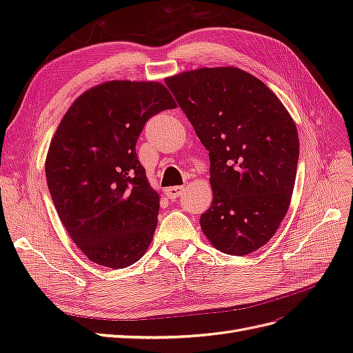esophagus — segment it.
<instances>
[{"label":"esophagus","mask_w":353,"mask_h":353,"mask_svg":"<svg viewBox=\"0 0 353 353\" xmlns=\"http://www.w3.org/2000/svg\"><path fill=\"white\" fill-rule=\"evenodd\" d=\"M183 191H184V187H183V185L169 187V188H166V190H165V194H166V197H168V199L174 200V199H176V197H179L181 194H183Z\"/></svg>","instance_id":"obj_1"}]
</instances>
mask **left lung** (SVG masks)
<instances>
[{
    "label": "left lung",
    "mask_w": 353,
    "mask_h": 353,
    "mask_svg": "<svg viewBox=\"0 0 353 353\" xmlns=\"http://www.w3.org/2000/svg\"><path fill=\"white\" fill-rule=\"evenodd\" d=\"M209 150L212 206L200 227L213 248L244 256L274 237L292 201L299 137L280 99L239 68L165 79Z\"/></svg>",
    "instance_id": "left-lung-1"
}]
</instances>
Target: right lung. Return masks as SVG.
Masks as SVG:
<instances>
[{
	"mask_svg": "<svg viewBox=\"0 0 353 353\" xmlns=\"http://www.w3.org/2000/svg\"><path fill=\"white\" fill-rule=\"evenodd\" d=\"M176 103L156 81H109L82 92L50 143L46 175L59 218L87 258L126 268L147 252L159 193L137 157L145 122Z\"/></svg>",
	"mask_w": 353,
	"mask_h": 353,
	"instance_id": "right-lung-1",
	"label": "right lung"
}]
</instances>
